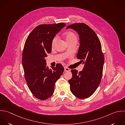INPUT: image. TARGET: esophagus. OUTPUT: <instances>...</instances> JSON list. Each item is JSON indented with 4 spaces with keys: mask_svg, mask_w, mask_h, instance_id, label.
Here are the masks:
<instances>
[{
    "mask_svg": "<svg viewBox=\"0 0 125 125\" xmlns=\"http://www.w3.org/2000/svg\"><path fill=\"white\" fill-rule=\"evenodd\" d=\"M70 71V69L68 68L67 67H64V71L65 72H69Z\"/></svg>",
    "mask_w": 125,
    "mask_h": 125,
    "instance_id": "1",
    "label": "esophagus"
}]
</instances>
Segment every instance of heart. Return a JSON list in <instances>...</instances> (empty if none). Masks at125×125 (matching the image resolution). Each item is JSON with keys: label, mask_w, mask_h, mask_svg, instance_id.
I'll list each match as a JSON object with an SVG mask.
<instances>
[{"label": "heart", "mask_w": 125, "mask_h": 125, "mask_svg": "<svg viewBox=\"0 0 125 125\" xmlns=\"http://www.w3.org/2000/svg\"><path fill=\"white\" fill-rule=\"evenodd\" d=\"M65 37L68 44L73 43V42H76V43L77 42V40H78L77 36L76 35V34L73 32L68 31L66 32L65 34ZM57 40H58L57 36H55L53 38L51 42L52 48H53L55 46Z\"/></svg>", "instance_id": "obj_1"}]
</instances>
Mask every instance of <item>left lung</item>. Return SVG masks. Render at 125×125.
<instances>
[{
    "mask_svg": "<svg viewBox=\"0 0 125 125\" xmlns=\"http://www.w3.org/2000/svg\"><path fill=\"white\" fill-rule=\"evenodd\" d=\"M76 31L80 38V46L77 58L84 64L83 70L77 73L72 70L73 77L69 80L70 90L76 97H90L99 86L103 74L104 55L100 41L94 31L83 23L69 25L67 29Z\"/></svg>",
    "mask_w": 125,
    "mask_h": 125,
    "instance_id": "1",
    "label": "left lung"
}]
</instances>
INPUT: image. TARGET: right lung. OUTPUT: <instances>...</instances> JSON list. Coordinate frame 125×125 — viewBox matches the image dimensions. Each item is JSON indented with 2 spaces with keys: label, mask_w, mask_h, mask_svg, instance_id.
I'll return each mask as SVG.
<instances>
[{
  "label": "right lung",
  "mask_w": 125,
  "mask_h": 125,
  "mask_svg": "<svg viewBox=\"0 0 125 125\" xmlns=\"http://www.w3.org/2000/svg\"><path fill=\"white\" fill-rule=\"evenodd\" d=\"M65 26L62 22L39 25L28 35L24 46L22 63L25 78L31 94L41 100L52 95L55 84L64 70L60 64L49 69L45 57L51 52L52 39Z\"/></svg>",
  "instance_id": "1"
}]
</instances>
